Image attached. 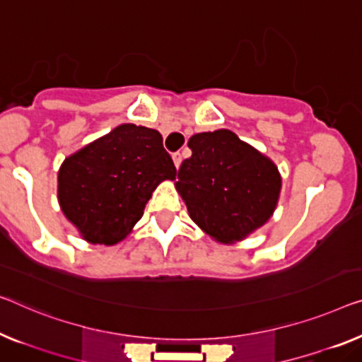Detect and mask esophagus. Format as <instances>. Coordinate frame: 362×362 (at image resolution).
I'll use <instances>...</instances> for the list:
<instances>
[{"mask_svg": "<svg viewBox=\"0 0 362 362\" xmlns=\"http://www.w3.org/2000/svg\"><path fill=\"white\" fill-rule=\"evenodd\" d=\"M172 159H174V164H175L177 169H179L180 164H182V154L180 153H174V154H172Z\"/></svg>", "mask_w": 362, "mask_h": 362, "instance_id": "esophagus-1", "label": "esophagus"}]
</instances>
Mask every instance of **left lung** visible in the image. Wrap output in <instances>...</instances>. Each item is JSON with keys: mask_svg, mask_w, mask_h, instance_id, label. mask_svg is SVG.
I'll use <instances>...</instances> for the list:
<instances>
[{"mask_svg": "<svg viewBox=\"0 0 362 362\" xmlns=\"http://www.w3.org/2000/svg\"><path fill=\"white\" fill-rule=\"evenodd\" d=\"M188 148L175 187L204 233L229 244L267 223L281 188L272 160L229 129L193 134Z\"/></svg>", "mask_w": 362, "mask_h": 362, "instance_id": "8db88e82", "label": "left lung"}]
</instances>
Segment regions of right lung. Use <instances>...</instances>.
I'll return each mask as SVG.
<instances>
[{
  "label": "right lung",
  "mask_w": 362,
  "mask_h": 362,
  "mask_svg": "<svg viewBox=\"0 0 362 362\" xmlns=\"http://www.w3.org/2000/svg\"><path fill=\"white\" fill-rule=\"evenodd\" d=\"M175 174L159 132L125 123L64 160L58 199L86 240L113 245L141 219L156 187Z\"/></svg>",
  "instance_id": "add662e5"
}]
</instances>
